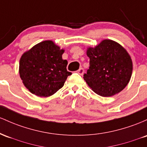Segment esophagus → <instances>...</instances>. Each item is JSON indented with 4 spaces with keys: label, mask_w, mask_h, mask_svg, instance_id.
<instances>
[{
    "label": "esophagus",
    "mask_w": 147,
    "mask_h": 147,
    "mask_svg": "<svg viewBox=\"0 0 147 147\" xmlns=\"http://www.w3.org/2000/svg\"><path fill=\"white\" fill-rule=\"evenodd\" d=\"M77 72H78V73L80 74V75H82V74H83V73H84V70H83V69L82 68H80L78 69V71H77Z\"/></svg>",
    "instance_id": "obj_1"
}]
</instances>
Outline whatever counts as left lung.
Masks as SVG:
<instances>
[{"mask_svg": "<svg viewBox=\"0 0 147 147\" xmlns=\"http://www.w3.org/2000/svg\"><path fill=\"white\" fill-rule=\"evenodd\" d=\"M90 68L83 78L98 95L114 96L122 91L131 80L133 62L122 46L111 39H103L87 49Z\"/></svg>", "mask_w": 147, "mask_h": 147, "instance_id": "left-lung-1", "label": "left lung"}]
</instances>
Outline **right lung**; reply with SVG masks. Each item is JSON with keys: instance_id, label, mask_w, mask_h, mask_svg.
<instances>
[{"instance_id": "obj_1", "label": "right lung", "mask_w": 147, "mask_h": 147, "mask_svg": "<svg viewBox=\"0 0 147 147\" xmlns=\"http://www.w3.org/2000/svg\"><path fill=\"white\" fill-rule=\"evenodd\" d=\"M65 52L51 40L34 45L21 55L19 75L24 86L33 94L50 96L63 87L71 72L67 61L62 59Z\"/></svg>"}]
</instances>
